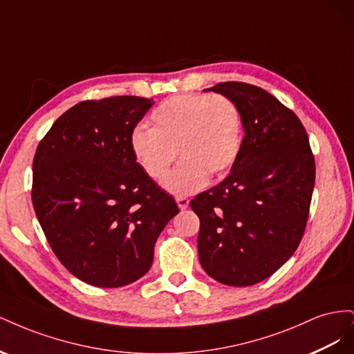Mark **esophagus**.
<instances>
[{
    "label": "esophagus",
    "mask_w": 354,
    "mask_h": 354,
    "mask_svg": "<svg viewBox=\"0 0 354 354\" xmlns=\"http://www.w3.org/2000/svg\"><path fill=\"white\" fill-rule=\"evenodd\" d=\"M176 202L180 209H186L189 207V199L185 198V196H177L176 198Z\"/></svg>",
    "instance_id": "obj_1"
}]
</instances>
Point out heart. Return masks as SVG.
Masks as SVG:
<instances>
[{"mask_svg":"<svg viewBox=\"0 0 354 354\" xmlns=\"http://www.w3.org/2000/svg\"><path fill=\"white\" fill-rule=\"evenodd\" d=\"M243 140L239 108L223 94L171 95L151 115V130L137 128L130 147L136 164L153 181H164L179 151L184 160L165 181L173 195H189L221 177L236 162Z\"/></svg>","mask_w":354,"mask_h":354,"instance_id":"b5f03b06","label":"heart"}]
</instances>
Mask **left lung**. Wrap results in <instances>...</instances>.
Here are the masks:
<instances>
[{
  "label": "left lung",
  "instance_id": "8db88e82",
  "mask_svg": "<svg viewBox=\"0 0 354 354\" xmlns=\"http://www.w3.org/2000/svg\"><path fill=\"white\" fill-rule=\"evenodd\" d=\"M209 91L236 103L245 136L230 174L190 201L199 217L202 269L229 286L272 276L303 239L315 187V156L298 116L270 93L246 82Z\"/></svg>",
  "mask_w": 354,
  "mask_h": 354
}]
</instances>
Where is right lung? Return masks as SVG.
<instances>
[{"label":"right lung","instance_id":"1","mask_svg":"<svg viewBox=\"0 0 354 354\" xmlns=\"http://www.w3.org/2000/svg\"><path fill=\"white\" fill-rule=\"evenodd\" d=\"M152 99L115 95L72 106L39 142L32 203L59 261L85 283L125 286L151 269L155 242L178 214L136 164L130 140Z\"/></svg>","mask_w":354,"mask_h":354}]
</instances>
